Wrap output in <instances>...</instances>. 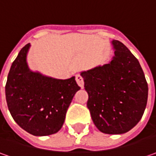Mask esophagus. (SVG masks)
I'll return each instance as SVG.
<instances>
[{
    "label": "esophagus",
    "instance_id": "obj_1",
    "mask_svg": "<svg viewBox=\"0 0 156 156\" xmlns=\"http://www.w3.org/2000/svg\"><path fill=\"white\" fill-rule=\"evenodd\" d=\"M76 81H77V83H78V85L81 87V88H83L84 87V78L83 77L81 76V75H76Z\"/></svg>",
    "mask_w": 156,
    "mask_h": 156
}]
</instances>
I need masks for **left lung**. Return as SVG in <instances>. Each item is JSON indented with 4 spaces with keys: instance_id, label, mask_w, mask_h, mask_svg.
Returning <instances> with one entry per match:
<instances>
[{
    "instance_id": "obj_1",
    "label": "left lung",
    "mask_w": 156,
    "mask_h": 156,
    "mask_svg": "<svg viewBox=\"0 0 156 156\" xmlns=\"http://www.w3.org/2000/svg\"><path fill=\"white\" fill-rule=\"evenodd\" d=\"M109 64L82 71L87 107L100 132L120 134L137 125L145 111L148 87L138 59L121 42L112 40Z\"/></svg>"
}]
</instances>
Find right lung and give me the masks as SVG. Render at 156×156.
Instances as JSON below:
<instances>
[{
  "label": "right lung",
  "mask_w": 156,
  "mask_h": 156,
  "mask_svg": "<svg viewBox=\"0 0 156 156\" xmlns=\"http://www.w3.org/2000/svg\"><path fill=\"white\" fill-rule=\"evenodd\" d=\"M28 44L11 65L5 86L6 100L14 120L36 136L58 133L67 109L80 89L75 77L57 79L31 71L27 65Z\"/></svg>",
  "instance_id": "right-lung-1"
}]
</instances>
